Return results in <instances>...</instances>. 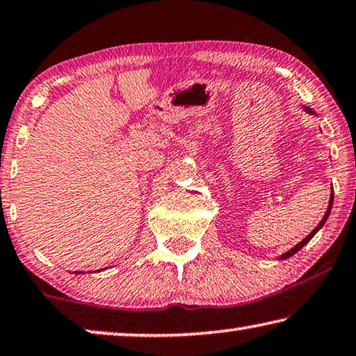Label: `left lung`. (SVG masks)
<instances>
[{"instance_id":"left-lung-1","label":"left lung","mask_w":356,"mask_h":356,"mask_svg":"<svg viewBox=\"0 0 356 356\" xmlns=\"http://www.w3.org/2000/svg\"><path fill=\"white\" fill-rule=\"evenodd\" d=\"M302 109L304 111H306L307 112V114H310V115H315V111H312V109H310V107H306V106H304L302 107ZM332 200H334V193H332V188H331V195H330V202H328V209H326V212H325V216H323V218H321L320 220V223L317 225V227H315L312 231H310V233L306 236V238H304L301 242H298V244L295 245V247H293V249H290L289 252H285L284 253V255H280L279 257V259H286V258H290V257H293V255H295V253L298 252V250H301L302 249V247L304 245H306L307 244V242L310 241V239H312L314 238V236L315 234H317L318 233V229L321 228V227H323V225L326 223V220H328V217H330V212H331V207H332Z\"/></svg>"}]
</instances>
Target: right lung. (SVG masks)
<instances>
[{"label": "right lung", "mask_w": 356, "mask_h": 356, "mask_svg": "<svg viewBox=\"0 0 356 356\" xmlns=\"http://www.w3.org/2000/svg\"><path fill=\"white\" fill-rule=\"evenodd\" d=\"M76 274H81V273H76Z\"/></svg>", "instance_id": "obj_1"}]
</instances>
